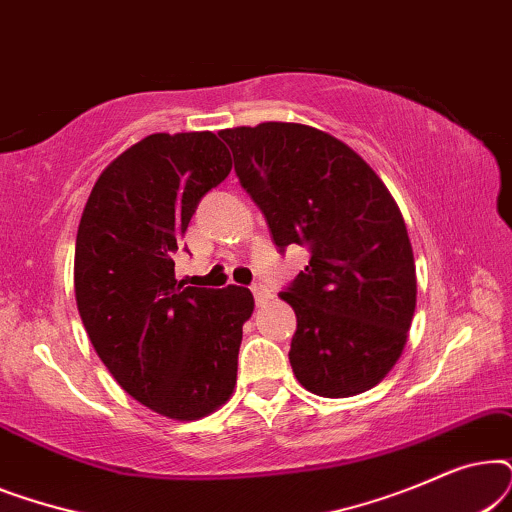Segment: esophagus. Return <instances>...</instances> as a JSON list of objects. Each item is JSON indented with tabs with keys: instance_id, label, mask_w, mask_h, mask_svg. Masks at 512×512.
Wrapping results in <instances>:
<instances>
[{
	"instance_id": "obj_1",
	"label": "esophagus",
	"mask_w": 512,
	"mask_h": 512,
	"mask_svg": "<svg viewBox=\"0 0 512 512\" xmlns=\"http://www.w3.org/2000/svg\"><path fill=\"white\" fill-rule=\"evenodd\" d=\"M251 293H254V298H256V305H263V303H268V300L272 298V293L265 289L263 284H254L251 286Z\"/></svg>"
}]
</instances>
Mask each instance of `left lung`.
Listing matches in <instances>:
<instances>
[{
  "mask_svg": "<svg viewBox=\"0 0 512 512\" xmlns=\"http://www.w3.org/2000/svg\"><path fill=\"white\" fill-rule=\"evenodd\" d=\"M244 191L279 249L310 263L279 293L298 319L289 361L312 394L347 398L380 384L401 359L417 305L403 214L373 167L303 123L221 130Z\"/></svg>",
  "mask_w": 512,
  "mask_h": 512,
  "instance_id": "8db88e82",
  "label": "left lung"
}]
</instances>
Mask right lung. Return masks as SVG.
<instances>
[{"label":"right lung","instance_id":"obj_1","mask_svg":"<svg viewBox=\"0 0 512 512\" xmlns=\"http://www.w3.org/2000/svg\"><path fill=\"white\" fill-rule=\"evenodd\" d=\"M233 170L214 132H156L104 167L74 251L81 321L111 377L158 415L193 422L233 396L244 286L174 279L172 254L207 191Z\"/></svg>","mask_w":512,"mask_h":512}]
</instances>
